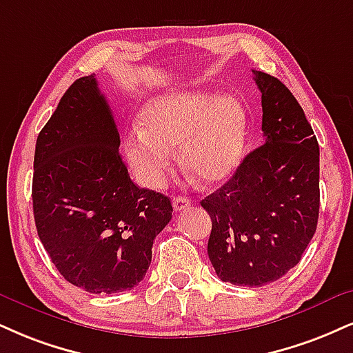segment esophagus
Segmentation results:
<instances>
[{"instance_id": "1", "label": "esophagus", "mask_w": 353, "mask_h": 353, "mask_svg": "<svg viewBox=\"0 0 353 353\" xmlns=\"http://www.w3.org/2000/svg\"><path fill=\"white\" fill-rule=\"evenodd\" d=\"M189 205H190V201L188 197H184V195H176V197L172 199V207L176 212L185 210Z\"/></svg>"}]
</instances>
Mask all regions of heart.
<instances>
[{
    "label": "heart",
    "instance_id": "1",
    "mask_svg": "<svg viewBox=\"0 0 353 353\" xmlns=\"http://www.w3.org/2000/svg\"><path fill=\"white\" fill-rule=\"evenodd\" d=\"M143 130L126 138V156L139 182L163 188L181 146L184 171L202 184L227 179L240 164L246 139V112L230 95L212 99L201 92H174L148 101Z\"/></svg>",
    "mask_w": 353,
    "mask_h": 353
}]
</instances>
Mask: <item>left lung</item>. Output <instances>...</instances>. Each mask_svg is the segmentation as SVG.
<instances>
[{
    "label": "left lung",
    "instance_id": "1",
    "mask_svg": "<svg viewBox=\"0 0 353 353\" xmlns=\"http://www.w3.org/2000/svg\"><path fill=\"white\" fill-rule=\"evenodd\" d=\"M261 92L265 143L232 179L207 195V252L222 281L258 288L298 265L319 219V144L281 80L253 70Z\"/></svg>",
    "mask_w": 353,
    "mask_h": 353
}]
</instances>
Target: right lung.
I'll return each mask as SVG.
<instances>
[{"label": "right lung", "instance_id": "obj_1", "mask_svg": "<svg viewBox=\"0 0 353 353\" xmlns=\"http://www.w3.org/2000/svg\"><path fill=\"white\" fill-rule=\"evenodd\" d=\"M95 74L75 80L41 130L34 152L37 235L63 278L92 294L133 290L169 223V197L138 188Z\"/></svg>", "mask_w": 353, "mask_h": 353}]
</instances>
